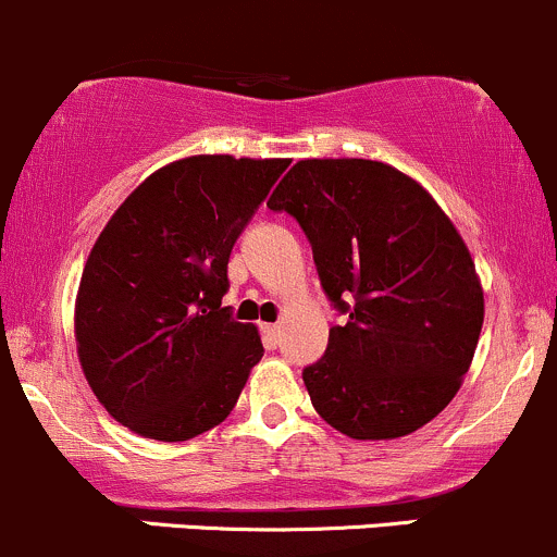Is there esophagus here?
Instances as JSON below:
<instances>
[{
    "label": "esophagus",
    "instance_id": "34e87169",
    "mask_svg": "<svg viewBox=\"0 0 557 557\" xmlns=\"http://www.w3.org/2000/svg\"><path fill=\"white\" fill-rule=\"evenodd\" d=\"M262 335H265L268 346H278V343H281L278 324H265V326H262Z\"/></svg>",
    "mask_w": 557,
    "mask_h": 557
}]
</instances>
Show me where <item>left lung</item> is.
Listing matches in <instances>:
<instances>
[{
	"label": "left lung",
	"instance_id": "1",
	"mask_svg": "<svg viewBox=\"0 0 557 557\" xmlns=\"http://www.w3.org/2000/svg\"><path fill=\"white\" fill-rule=\"evenodd\" d=\"M268 209L302 227L343 317L302 370L319 416L354 440H394L443 412L478 348L483 289L432 195L377 160H300Z\"/></svg>",
	"mask_w": 557,
	"mask_h": 557
}]
</instances>
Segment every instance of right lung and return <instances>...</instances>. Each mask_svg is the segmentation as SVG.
I'll return each instance as SVG.
<instances>
[{"instance_id":"add662e5","label":"right lung","mask_w":557,"mask_h":557,"mask_svg":"<svg viewBox=\"0 0 557 557\" xmlns=\"http://www.w3.org/2000/svg\"><path fill=\"white\" fill-rule=\"evenodd\" d=\"M286 160L195 154L125 198L85 262L74 332L109 416L160 443L225 421L262 359L255 324L222 308L227 260Z\"/></svg>"}]
</instances>
